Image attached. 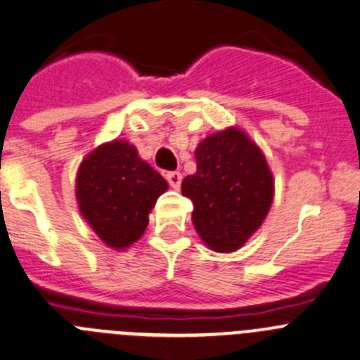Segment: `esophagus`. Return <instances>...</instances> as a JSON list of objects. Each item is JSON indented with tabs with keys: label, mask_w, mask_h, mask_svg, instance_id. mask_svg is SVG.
Listing matches in <instances>:
<instances>
[{
	"label": "esophagus",
	"mask_w": 360,
	"mask_h": 360,
	"mask_svg": "<svg viewBox=\"0 0 360 360\" xmlns=\"http://www.w3.org/2000/svg\"><path fill=\"white\" fill-rule=\"evenodd\" d=\"M167 181H169V184L174 188V190H177V188L181 186L183 176H181V172H169L167 174Z\"/></svg>",
	"instance_id": "obj_1"
}]
</instances>
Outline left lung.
<instances>
[{"mask_svg": "<svg viewBox=\"0 0 360 360\" xmlns=\"http://www.w3.org/2000/svg\"><path fill=\"white\" fill-rule=\"evenodd\" d=\"M197 172L181 184L193 202L191 221L214 252H236L263 226L274 202V174L257 143L236 126L210 134L195 149Z\"/></svg>", "mask_w": 360, "mask_h": 360, "instance_id": "obj_1", "label": "left lung"}]
</instances>
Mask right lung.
Listing matches in <instances>:
<instances>
[{
	"label": "right lung",
	"instance_id": "right-lung-1",
	"mask_svg": "<svg viewBox=\"0 0 360 360\" xmlns=\"http://www.w3.org/2000/svg\"><path fill=\"white\" fill-rule=\"evenodd\" d=\"M169 183L126 140L86 154L76 174V199L85 221L106 247L126 250L146 233L149 214Z\"/></svg>",
	"mask_w": 360,
	"mask_h": 360
}]
</instances>
